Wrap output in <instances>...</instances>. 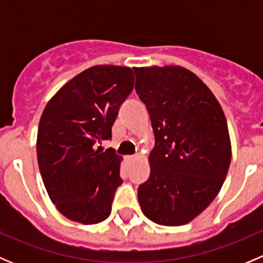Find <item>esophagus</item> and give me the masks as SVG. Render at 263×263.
Here are the masks:
<instances>
[{"label":"esophagus","instance_id":"obj_1","mask_svg":"<svg viewBox=\"0 0 263 263\" xmlns=\"http://www.w3.org/2000/svg\"><path fill=\"white\" fill-rule=\"evenodd\" d=\"M127 160H128V161H136L137 156H128V158H127Z\"/></svg>","mask_w":263,"mask_h":263}]
</instances>
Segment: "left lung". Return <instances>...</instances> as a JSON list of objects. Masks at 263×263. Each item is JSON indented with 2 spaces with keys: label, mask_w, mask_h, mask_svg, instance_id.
<instances>
[{
  "label": "left lung",
  "mask_w": 263,
  "mask_h": 263,
  "mask_svg": "<svg viewBox=\"0 0 263 263\" xmlns=\"http://www.w3.org/2000/svg\"><path fill=\"white\" fill-rule=\"evenodd\" d=\"M134 71L155 135L150 177L137 191L140 206L159 225L188 224L213 202L227 177L232 160L227 118L213 91L187 68Z\"/></svg>",
  "instance_id": "left-lung-1"
}]
</instances>
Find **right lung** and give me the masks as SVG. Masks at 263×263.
I'll list each match as a JSON object with an SVG mask.
<instances>
[{
	"mask_svg": "<svg viewBox=\"0 0 263 263\" xmlns=\"http://www.w3.org/2000/svg\"><path fill=\"white\" fill-rule=\"evenodd\" d=\"M129 67L92 66L66 82L39 121L36 156L48 196L72 221L91 225L110 215L122 156L95 148L112 139L119 107L134 89Z\"/></svg>",
	"mask_w": 263,
	"mask_h": 263,
	"instance_id": "add662e5",
	"label": "right lung"
}]
</instances>
